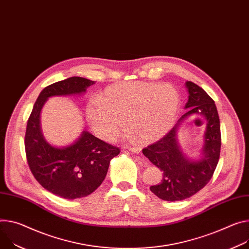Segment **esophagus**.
Returning <instances> with one entry per match:
<instances>
[{
  "mask_svg": "<svg viewBox=\"0 0 249 249\" xmlns=\"http://www.w3.org/2000/svg\"><path fill=\"white\" fill-rule=\"evenodd\" d=\"M128 149H129V151H131V152H133V153H135V154L141 153V148H140V147H130V148H128Z\"/></svg>",
  "mask_w": 249,
  "mask_h": 249,
  "instance_id": "esophagus-1",
  "label": "esophagus"
}]
</instances>
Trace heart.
<instances>
[{"mask_svg":"<svg viewBox=\"0 0 249 249\" xmlns=\"http://www.w3.org/2000/svg\"><path fill=\"white\" fill-rule=\"evenodd\" d=\"M179 107L177 89L168 83L123 82L107 87L86 106V117L99 137L112 139L127 120L144 142L162 138L173 127Z\"/></svg>","mask_w":249,"mask_h":249,"instance_id":"obj_1","label":"heart"}]
</instances>
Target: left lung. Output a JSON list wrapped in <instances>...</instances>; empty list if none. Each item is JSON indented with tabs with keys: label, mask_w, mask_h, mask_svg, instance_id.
Returning a JSON list of instances; mask_svg holds the SVG:
<instances>
[{
	"label": "left lung",
	"mask_w": 249,
	"mask_h": 249,
	"mask_svg": "<svg viewBox=\"0 0 249 249\" xmlns=\"http://www.w3.org/2000/svg\"><path fill=\"white\" fill-rule=\"evenodd\" d=\"M186 86L189 92L185 105L187 113L162 139L142 150L152 164L163 172L161 183L150 187V190L168 201L188 198L205 187L214 173L220 155V124L214 101L196 83L187 81ZM191 115L203 116L207 120L203 157L196 161L183 155L176 139L178 126Z\"/></svg>",
	"instance_id": "left-lung-1"
}]
</instances>
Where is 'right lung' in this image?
<instances>
[{
  "instance_id": "add662e5",
  "label": "right lung",
  "mask_w": 249,
  "mask_h": 249,
  "mask_svg": "<svg viewBox=\"0 0 249 249\" xmlns=\"http://www.w3.org/2000/svg\"><path fill=\"white\" fill-rule=\"evenodd\" d=\"M94 82L73 76L47 86L38 95L28 120L25 149L31 172L40 186L63 198L74 199L92 194L102 184L111 159L120 149L88 131H83L70 146L53 147L42 136L40 111L49 97L80 94Z\"/></svg>"
}]
</instances>
